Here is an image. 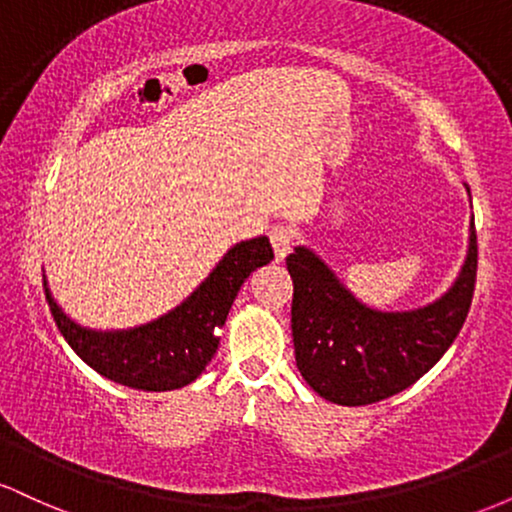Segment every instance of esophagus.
<instances>
[{"mask_svg":"<svg viewBox=\"0 0 512 512\" xmlns=\"http://www.w3.org/2000/svg\"><path fill=\"white\" fill-rule=\"evenodd\" d=\"M269 240H272V248L276 255V262H284L293 248V231L289 226H274L269 231Z\"/></svg>","mask_w":512,"mask_h":512,"instance_id":"34e87169","label":"esophagus"}]
</instances>
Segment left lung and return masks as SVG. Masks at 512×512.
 <instances>
[{
    "instance_id": "8db88e82",
    "label": "left lung",
    "mask_w": 512,
    "mask_h": 512,
    "mask_svg": "<svg viewBox=\"0 0 512 512\" xmlns=\"http://www.w3.org/2000/svg\"><path fill=\"white\" fill-rule=\"evenodd\" d=\"M286 267L293 279L291 332L303 380L327 402L363 407L407 390L455 342L477 281V231L472 219L455 284L414 310L387 313L361 303L303 245L286 257Z\"/></svg>"
}]
</instances>
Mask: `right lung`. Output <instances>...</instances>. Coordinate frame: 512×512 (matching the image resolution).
<instances>
[{"instance_id": "obj_1", "label": "right lung", "mask_w": 512, "mask_h": 512, "mask_svg": "<svg viewBox=\"0 0 512 512\" xmlns=\"http://www.w3.org/2000/svg\"><path fill=\"white\" fill-rule=\"evenodd\" d=\"M274 260L267 236L236 243L190 296L166 315L129 330H91L62 308L43 279L45 298L62 337L103 378L132 390L166 392L190 385L219 349V334L240 286Z\"/></svg>"}]
</instances>
